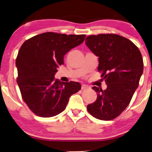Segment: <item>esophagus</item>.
<instances>
[{
    "instance_id": "esophagus-1",
    "label": "esophagus",
    "mask_w": 152,
    "mask_h": 152,
    "mask_svg": "<svg viewBox=\"0 0 152 152\" xmlns=\"http://www.w3.org/2000/svg\"><path fill=\"white\" fill-rule=\"evenodd\" d=\"M89 86H87L86 84H82V90H84V89H86V88H88Z\"/></svg>"
}]
</instances>
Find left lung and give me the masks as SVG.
<instances>
[{
  "instance_id": "obj_1",
  "label": "left lung",
  "mask_w": 152,
  "mask_h": 152,
  "mask_svg": "<svg viewBox=\"0 0 152 152\" xmlns=\"http://www.w3.org/2000/svg\"><path fill=\"white\" fill-rule=\"evenodd\" d=\"M85 44L99 57L98 71L107 85L105 90L93 87L97 97L87 110L99 120H113L126 109L138 88L143 72L142 55L132 41L115 34L91 35Z\"/></svg>"
}]
</instances>
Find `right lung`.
Segmentation results:
<instances>
[{
    "label": "right lung",
    "instance_id": "right-lung-1",
    "mask_svg": "<svg viewBox=\"0 0 152 152\" xmlns=\"http://www.w3.org/2000/svg\"><path fill=\"white\" fill-rule=\"evenodd\" d=\"M86 35L45 32L23 43L16 59L17 84L22 98L31 111L43 118L64 111L79 82H61L55 78L68 51L84 42Z\"/></svg>",
    "mask_w": 152,
    "mask_h": 152
}]
</instances>
